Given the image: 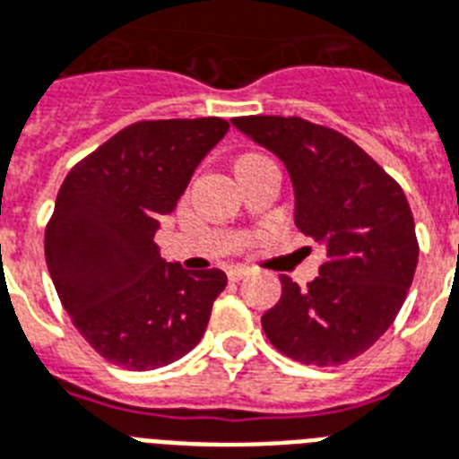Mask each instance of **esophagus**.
<instances>
[{
  "mask_svg": "<svg viewBox=\"0 0 459 459\" xmlns=\"http://www.w3.org/2000/svg\"><path fill=\"white\" fill-rule=\"evenodd\" d=\"M252 273V268L247 266H230L229 271H226V275H229V281H240V278H245V275Z\"/></svg>",
  "mask_w": 459,
  "mask_h": 459,
  "instance_id": "esophagus-1",
  "label": "esophagus"
}]
</instances>
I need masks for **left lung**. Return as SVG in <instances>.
Here are the masks:
<instances>
[{
    "instance_id": "obj_1",
    "label": "left lung",
    "mask_w": 459,
    "mask_h": 459,
    "mask_svg": "<svg viewBox=\"0 0 459 459\" xmlns=\"http://www.w3.org/2000/svg\"><path fill=\"white\" fill-rule=\"evenodd\" d=\"M233 126L290 174L294 223L325 249L320 275L262 316L268 342L307 365H342L389 330L417 266L411 204L401 186L344 134L301 117L249 115Z\"/></svg>"
}]
</instances>
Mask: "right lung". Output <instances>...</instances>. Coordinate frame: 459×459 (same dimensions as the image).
Listing matches in <instances>:
<instances>
[{"instance_id": "add662e5", "label": "right lung", "mask_w": 459, "mask_h": 459, "mask_svg": "<svg viewBox=\"0 0 459 459\" xmlns=\"http://www.w3.org/2000/svg\"><path fill=\"white\" fill-rule=\"evenodd\" d=\"M226 132L221 117L136 122L63 181L44 240L48 273L74 327L110 363L155 370L203 339L226 273L160 259L155 233Z\"/></svg>"}]
</instances>
